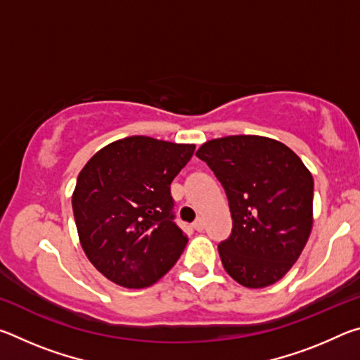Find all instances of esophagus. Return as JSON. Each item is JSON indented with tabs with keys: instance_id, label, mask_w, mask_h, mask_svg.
<instances>
[{
	"instance_id": "34e87169",
	"label": "esophagus",
	"mask_w": 360,
	"mask_h": 360,
	"mask_svg": "<svg viewBox=\"0 0 360 360\" xmlns=\"http://www.w3.org/2000/svg\"><path fill=\"white\" fill-rule=\"evenodd\" d=\"M192 227L195 229V230H198V231H202L203 229H205V221L202 217H198V219H195V222L192 224Z\"/></svg>"
}]
</instances>
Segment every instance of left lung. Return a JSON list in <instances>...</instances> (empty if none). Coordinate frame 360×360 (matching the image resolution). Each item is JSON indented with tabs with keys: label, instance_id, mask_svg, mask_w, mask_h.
<instances>
[{
	"label": "left lung",
	"instance_id": "left-lung-1",
	"mask_svg": "<svg viewBox=\"0 0 360 360\" xmlns=\"http://www.w3.org/2000/svg\"><path fill=\"white\" fill-rule=\"evenodd\" d=\"M197 157L229 198L233 227L219 243L225 271L251 289L279 281L311 233V173L288 146L254 135L212 139Z\"/></svg>",
	"mask_w": 360,
	"mask_h": 360
}]
</instances>
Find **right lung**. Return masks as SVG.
I'll use <instances>...</instances> for the list:
<instances>
[{
  "label": "right lung",
  "mask_w": 360,
  "mask_h": 360,
  "mask_svg": "<svg viewBox=\"0 0 360 360\" xmlns=\"http://www.w3.org/2000/svg\"><path fill=\"white\" fill-rule=\"evenodd\" d=\"M193 144L130 136L96 152L77 176L72 212L85 255L129 289L158 281L187 245L174 222L173 179Z\"/></svg>",
  "instance_id": "right-lung-1"
}]
</instances>
